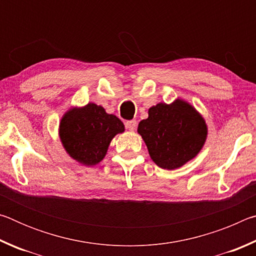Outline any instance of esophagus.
I'll use <instances>...</instances> for the list:
<instances>
[{"label":"esophagus","instance_id":"34e87169","mask_svg":"<svg viewBox=\"0 0 256 256\" xmlns=\"http://www.w3.org/2000/svg\"><path fill=\"white\" fill-rule=\"evenodd\" d=\"M136 120H128L126 123H125V128H126L128 130H130V131H134V130L136 128Z\"/></svg>","mask_w":256,"mask_h":256}]
</instances>
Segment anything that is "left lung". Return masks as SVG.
<instances>
[{"mask_svg":"<svg viewBox=\"0 0 256 256\" xmlns=\"http://www.w3.org/2000/svg\"><path fill=\"white\" fill-rule=\"evenodd\" d=\"M148 114V118L138 123V133L157 166L176 170L200 152L208 128L200 112L188 102H159L149 108Z\"/></svg>","mask_w":256,"mask_h":256,"instance_id":"left-lung-1","label":"left lung"}]
</instances>
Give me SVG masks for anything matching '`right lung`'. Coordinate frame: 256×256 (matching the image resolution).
Wrapping results in <instances>:
<instances>
[{
    "mask_svg": "<svg viewBox=\"0 0 256 256\" xmlns=\"http://www.w3.org/2000/svg\"><path fill=\"white\" fill-rule=\"evenodd\" d=\"M124 130L118 118L89 102L84 107L71 108L63 115L58 134L71 158L84 166H94L106 156L112 138Z\"/></svg>",
    "mask_w": 256,
    "mask_h": 256,
    "instance_id": "add662e5",
    "label": "right lung"
}]
</instances>
